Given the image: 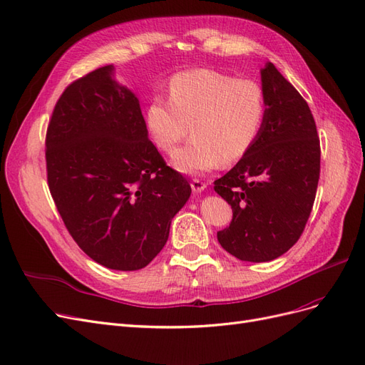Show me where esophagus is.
<instances>
[{"mask_svg":"<svg viewBox=\"0 0 365 365\" xmlns=\"http://www.w3.org/2000/svg\"><path fill=\"white\" fill-rule=\"evenodd\" d=\"M190 185H192V190L195 193H201V192H204L207 189V184L204 181H201V180H193Z\"/></svg>","mask_w":365,"mask_h":365,"instance_id":"1","label":"esophagus"}]
</instances>
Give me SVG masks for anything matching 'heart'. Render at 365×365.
<instances>
[{"instance_id":"obj_1","label":"heart","mask_w":365,"mask_h":365,"mask_svg":"<svg viewBox=\"0 0 365 365\" xmlns=\"http://www.w3.org/2000/svg\"><path fill=\"white\" fill-rule=\"evenodd\" d=\"M169 97H152L145 109L146 129L155 146L172 152L190 128V141L172 155L185 175L233 164L256 145L267 120V96L254 81L215 70H190L172 77Z\"/></svg>"}]
</instances>
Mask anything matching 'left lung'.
<instances>
[{
  "instance_id": "left-lung-1",
  "label": "left lung",
  "mask_w": 365,
  "mask_h": 365,
  "mask_svg": "<svg viewBox=\"0 0 365 365\" xmlns=\"http://www.w3.org/2000/svg\"><path fill=\"white\" fill-rule=\"evenodd\" d=\"M267 120L256 145L215 181L233 208L219 231L222 248L244 262L280 257L300 239L312 212L319 178V140L304 98L268 62L260 70Z\"/></svg>"
}]
</instances>
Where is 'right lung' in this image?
Listing matches in <instances>:
<instances>
[{
    "label": "right lung",
    "instance_id": "1",
    "mask_svg": "<svg viewBox=\"0 0 365 365\" xmlns=\"http://www.w3.org/2000/svg\"><path fill=\"white\" fill-rule=\"evenodd\" d=\"M46 148L50 193L86 256L117 271L149 264L192 189L149 140L138 98L114 79V65L67 86Z\"/></svg>",
    "mask_w": 365,
    "mask_h": 365
}]
</instances>
